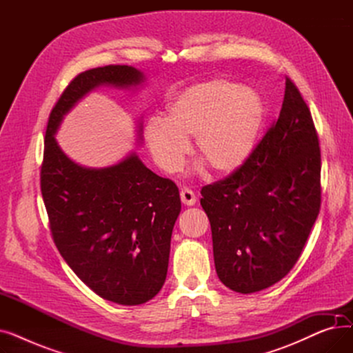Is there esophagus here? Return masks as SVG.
Wrapping results in <instances>:
<instances>
[{"label": "esophagus", "instance_id": "1", "mask_svg": "<svg viewBox=\"0 0 353 353\" xmlns=\"http://www.w3.org/2000/svg\"><path fill=\"white\" fill-rule=\"evenodd\" d=\"M180 199H181L183 205H186V206H193L194 203H196V200H197L196 194H194L190 189H188V188L181 189V192H180Z\"/></svg>", "mask_w": 353, "mask_h": 353}]
</instances>
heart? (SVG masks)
<instances>
[{
    "instance_id": "1",
    "label": "heart",
    "mask_w": 353,
    "mask_h": 353,
    "mask_svg": "<svg viewBox=\"0 0 353 353\" xmlns=\"http://www.w3.org/2000/svg\"><path fill=\"white\" fill-rule=\"evenodd\" d=\"M265 117L261 99L242 85L216 79L192 85L144 125V140L164 172H177L194 137V153L212 173L228 176L249 159Z\"/></svg>"
}]
</instances>
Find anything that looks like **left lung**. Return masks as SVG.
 I'll use <instances>...</instances> for the list:
<instances>
[{
  "instance_id": "left-lung-1",
  "label": "left lung",
  "mask_w": 353,
  "mask_h": 353,
  "mask_svg": "<svg viewBox=\"0 0 353 353\" xmlns=\"http://www.w3.org/2000/svg\"><path fill=\"white\" fill-rule=\"evenodd\" d=\"M219 279L263 290L292 270L321 209V148L310 110L286 77L277 121L245 164L201 189Z\"/></svg>"
}]
</instances>
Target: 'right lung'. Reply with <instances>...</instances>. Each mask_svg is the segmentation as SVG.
I'll list each match as a JSON object with an SVG mask.
<instances>
[{
  "label": "right lung",
  "instance_id": "obj_1",
  "mask_svg": "<svg viewBox=\"0 0 353 353\" xmlns=\"http://www.w3.org/2000/svg\"><path fill=\"white\" fill-rule=\"evenodd\" d=\"M143 81V72L130 65L97 67L74 77L50 113L40 173L51 234L64 261L92 292L125 306L153 299L164 285L181 210L179 189L147 169L136 153L104 169L83 167L65 156L54 136L91 90Z\"/></svg>",
  "mask_w": 353,
  "mask_h": 353
}]
</instances>
